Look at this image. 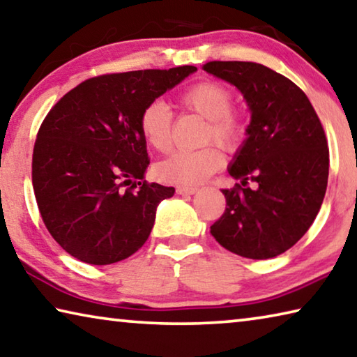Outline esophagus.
I'll list each match as a JSON object with an SVG mask.
<instances>
[{"instance_id": "obj_1", "label": "esophagus", "mask_w": 357, "mask_h": 357, "mask_svg": "<svg viewBox=\"0 0 357 357\" xmlns=\"http://www.w3.org/2000/svg\"><path fill=\"white\" fill-rule=\"evenodd\" d=\"M197 191L196 186H177L178 195H195Z\"/></svg>"}]
</instances>
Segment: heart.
Masks as SVG:
<instances>
[{"label":"heart","instance_id":"b5f03b06","mask_svg":"<svg viewBox=\"0 0 357 357\" xmlns=\"http://www.w3.org/2000/svg\"><path fill=\"white\" fill-rule=\"evenodd\" d=\"M178 106L207 120L202 142H218L227 150H236L247 134V120L241 110L232 107L231 89L217 80H204L183 90ZM139 131L144 142L155 151H167L172 144V112L161 99L149 102L139 116ZM225 156L217 145L197 150H178L156 166L162 182L182 186L199 185L223 166Z\"/></svg>","mask_w":357,"mask_h":357}]
</instances>
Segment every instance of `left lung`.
Returning a JSON list of instances; mask_svg holds the SVG:
<instances>
[{"instance_id":"1","label":"left lung","mask_w":357,"mask_h":357,"mask_svg":"<svg viewBox=\"0 0 357 357\" xmlns=\"http://www.w3.org/2000/svg\"><path fill=\"white\" fill-rule=\"evenodd\" d=\"M202 69L237 86L251 112L248 137L227 169L241 183L221 190L226 208L210 232L243 258H275L301 241L323 204L329 177L323 125L305 93L271 68L210 61Z\"/></svg>"}]
</instances>
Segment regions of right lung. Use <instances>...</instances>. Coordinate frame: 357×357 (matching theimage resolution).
Wrapping results in <instances>:
<instances>
[{"instance_id": "add662e5", "label": "right lung", "mask_w": 357, "mask_h": 357, "mask_svg": "<svg viewBox=\"0 0 357 357\" xmlns=\"http://www.w3.org/2000/svg\"><path fill=\"white\" fill-rule=\"evenodd\" d=\"M196 66L104 74L82 82L40 125L33 150V188L50 236L93 266L114 264L142 247L156 207L172 186L149 183L142 109Z\"/></svg>"}]
</instances>
